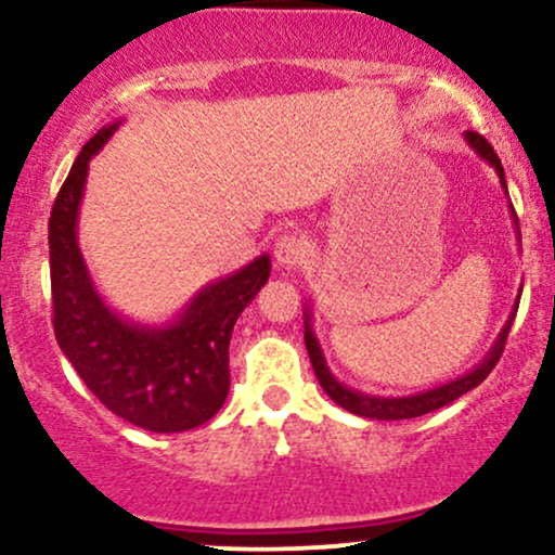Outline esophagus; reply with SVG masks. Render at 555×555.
<instances>
[{
    "label": "esophagus",
    "mask_w": 555,
    "mask_h": 555,
    "mask_svg": "<svg viewBox=\"0 0 555 555\" xmlns=\"http://www.w3.org/2000/svg\"><path fill=\"white\" fill-rule=\"evenodd\" d=\"M273 258H276L279 266H286V269L302 266L305 258H308V242L299 237L297 232H286L276 240V247H273Z\"/></svg>",
    "instance_id": "1"
}]
</instances>
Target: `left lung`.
Returning a JSON list of instances; mask_svg holds the SVG:
<instances>
[{
  "instance_id": "obj_1",
  "label": "left lung",
  "mask_w": 555,
  "mask_h": 555,
  "mask_svg": "<svg viewBox=\"0 0 555 555\" xmlns=\"http://www.w3.org/2000/svg\"><path fill=\"white\" fill-rule=\"evenodd\" d=\"M467 143L473 145L477 151V156L486 158V162L499 171L501 177V184L503 190H506V180H503V167H501V158L495 156L493 145L488 143L486 138L477 135V132H467ZM512 216H514V224L519 229V221H517V214H514V206H512ZM519 305H514V310H517ZM514 315L506 321V326L499 334V339H495L493 347H490L488 358L480 362V365L475 367V371H469L467 375H462V378L451 380V384H443L438 388H430V391H423V393H415V397H371V393H362V391H352V388H347L344 384L331 375V371L326 367V360H323V352L321 347H318V339L313 334V328H310V313H305V347H308V354H310V362H313V371H315V378L318 384L323 386V391L328 393L331 399L336 401V404L344 406L347 412H352V415H360V417H371V420H410V417H420V415H428L433 410H441V406L451 404L454 399H460L462 393L473 391L475 386H480L482 380L488 378L490 371L495 367V362L501 360V352L503 347H506V336L508 331H512V323H514Z\"/></svg>"
}]
</instances>
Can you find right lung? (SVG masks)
I'll list each match as a JSON object with an SVG mask.
<instances>
[{
  "instance_id": "obj_1",
  "label": "right lung",
  "mask_w": 555,
  "mask_h": 555,
  "mask_svg": "<svg viewBox=\"0 0 555 555\" xmlns=\"http://www.w3.org/2000/svg\"><path fill=\"white\" fill-rule=\"evenodd\" d=\"M117 125L82 145L49 219L54 336L82 384L106 410L151 433L208 423L229 393V339L237 318L269 282L271 258L208 284L175 323L135 326L106 308L78 247V206L88 162Z\"/></svg>"
}]
</instances>
